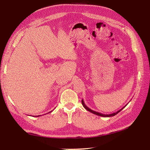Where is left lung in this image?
Wrapping results in <instances>:
<instances>
[{"label": "left lung", "instance_id": "8db88e82", "mask_svg": "<svg viewBox=\"0 0 150 150\" xmlns=\"http://www.w3.org/2000/svg\"><path fill=\"white\" fill-rule=\"evenodd\" d=\"M82 106H84V108H85L86 110H88V111H90V112H91V113H93V114H95V115H98V116H100V117H113V116H115V115H117L118 113H119L120 111L122 110L123 108L125 107H123L122 109H120V110H119V111H117V112H115V113H111V114H103V113H98V112H97V111H93V110H91L90 108H89L85 104V103H84V100H82Z\"/></svg>", "mask_w": 150, "mask_h": 150}]
</instances>
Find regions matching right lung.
Returning a JSON list of instances; mask_svg holds the SVG:
<instances>
[{
	"label": "right lung",
	"mask_w": 150,
	"mask_h": 150,
	"mask_svg": "<svg viewBox=\"0 0 150 150\" xmlns=\"http://www.w3.org/2000/svg\"><path fill=\"white\" fill-rule=\"evenodd\" d=\"M50 112H52V111H50ZM50 113V112H49ZM39 116H41V115H38V116H36V117H39Z\"/></svg>",
	"instance_id": "obj_1"
}]
</instances>
